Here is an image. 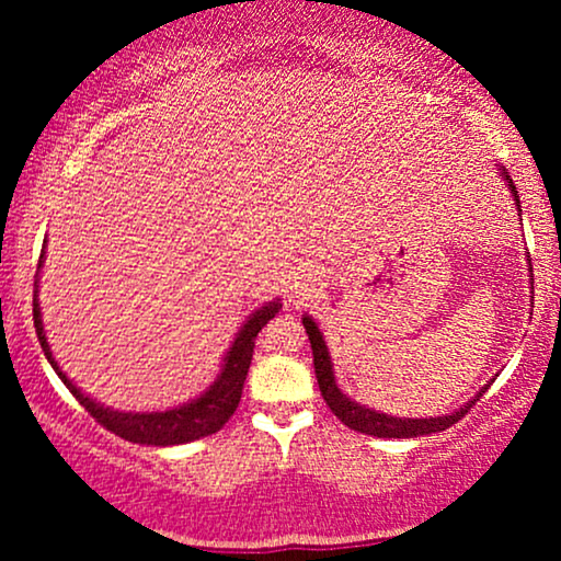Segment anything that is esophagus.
I'll use <instances>...</instances> for the list:
<instances>
[{
    "mask_svg": "<svg viewBox=\"0 0 561 561\" xmlns=\"http://www.w3.org/2000/svg\"><path fill=\"white\" fill-rule=\"evenodd\" d=\"M308 282H311V274H298L295 276V293H308Z\"/></svg>",
    "mask_w": 561,
    "mask_h": 561,
    "instance_id": "34e87169",
    "label": "esophagus"
}]
</instances>
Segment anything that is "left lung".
<instances>
[{
  "label": "left lung",
  "instance_id": "8db88e82",
  "mask_svg": "<svg viewBox=\"0 0 561 561\" xmlns=\"http://www.w3.org/2000/svg\"><path fill=\"white\" fill-rule=\"evenodd\" d=\"M501 176L506 179V186L512 190L514 203H517V208H519L517 186H514L512 179H508L506 169H501ZM527 259H530V255H527ZM530 272H533V268H530ZM302 327H306L308 340H311L313 369H317L321 396H324V401L332 409V414L337 416V420L343 424H347L351 430H356V433H366V435H375V437H422V435L443 433V430H448L450 424L459 422L461 416H465L467 411L472 409L474 401H480V396L488 388V385H485V388H482L478 396L472 398V401H469L467 405H461V409H456L454 414H446V416H430V420H409V416L382 414V411H375V409H369V405H362L358 401H353V398H347L345 392L337 388V382H334V366H332V358H330V347H327V343H324V334H321L319 324L306 313V317H302Z\"/></svg>",
  "mask_w": 561,
  "mask_h": 561
}]
</instances>
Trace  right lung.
<instances>
[{
	"instance_id": "obj_1",
	"label": "right lung",
	"mask_w": 561,
	"mask_h": 561,
	"mask_svg": "<svg viewBox=\"0 0 561 561\" xmlns=\"http://www.w3.org/2000/svg\"><path fill=\"white\" fill-rule=\"evenodd\" d=\"M44 248H47V242H44ZM42 263L44 250L42 259H38V268H42ZM34 287V327L44 356L53 364L57 377L66 382V388L73 392L76 401H79L102 427H107L111 433L124 437L128 443H139V446H182V443H192L205 435L218 433V430L229 422V416L234 414L237 405H240L244 377H248L250 362H253L255 337H259V332L268 324V319H274L282 308V300L276 298L250 313L248 321L240 327V332H237L227 356H224V366L214 379V385L205 392H199L195 401L165 411H115L111 405H102L96 403L94 398L83 396V392L73 385V379H68L66 371L57 366L53 347H49L47 334H44L42 308H38V272Z\"/></svg>"
}]
</instances>
